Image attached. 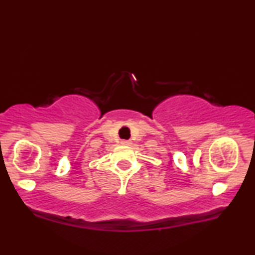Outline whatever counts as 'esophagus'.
<instances>
[{"instance_id":"1","label":"esophagus","mask_w":255,"mask_h":255,"mask_svg":"<svg viewBox=\"0 0 255 255\" xmlns=\"http://www.w3.org/2000/svg\"><path fill=\"white\" fill-rule=\"evenodd\" d=\"M121 144L122 145H131V141L130 140H122Z\"/></svg>"}]
</instances>
